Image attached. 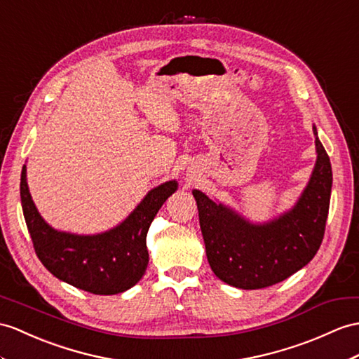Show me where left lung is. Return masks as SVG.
<instances>
[{
	"instance_id": "left-lung-1",
	"label": "left lung",
	"mask_w": 359,
	"mask_h": 359,
	"mask_svg": "<svg viewBox=\"0 0 359 359\" xmlns=\"http://www.w3.org/2000/svg\"><path fill=\"white\" fill-rule=\"evenodd\" d=\"M316 135L317 161L299 201L268 222H251L231 207L194 190L208 264L217 278L239 290H260L306 266L321 245L329 213L332 168Z\"/></svg>"
}]
</instances>
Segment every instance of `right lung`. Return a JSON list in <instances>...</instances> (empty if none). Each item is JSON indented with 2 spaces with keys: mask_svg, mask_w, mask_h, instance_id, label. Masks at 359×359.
I'll use <instances>...</instances> for the list:
<instances>
[{
  "mask_svg": "<svg viewBox=\"0 0 359 359\" xmlns=\"http://www.w3.org/2000/svg\"><path fill=\"white\" fill-rule=\"evenodd\" d=\"M177 189L178 181H165L147 191L142 203L114 229L97 234H74L59 231L43 221L30 195L25 164L21 172L24 219L42 265L59 280L97 295L125 292L140 282L149 264L147 230Z\"/></svg>",
  "mask_w": 359,
  "mask_h": 359,
  "instance_id": "1",
  "label": "right lung"
}]
</instances>
